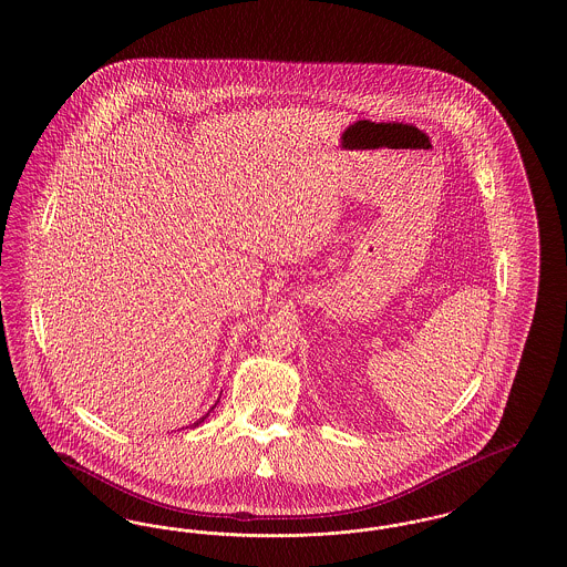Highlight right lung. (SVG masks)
Returning a JSON list of instances; mask_svg holds the SVG:
<instances>
[{"label": "right lung", "mask_w": 567, "mask_h": 567, "mask_svg": "<svg viewBox=\"0 0 567 567\" xmlns=\"http://www.w3.org/2000/svg\"><path fill=\"white\" fill-rule=\"evenodd\" d=\"M216 404H218V402H216ZM216 404L213 405V408H210V410H208V412H206V414H204V416H202V419H199V421H195V423H193V425H190V427H199V425H202V423H204V421H206V419H208V414H210V412H213V410H215Z\"/></svg>", "instance_id": "add662e5"}]
</instances>
